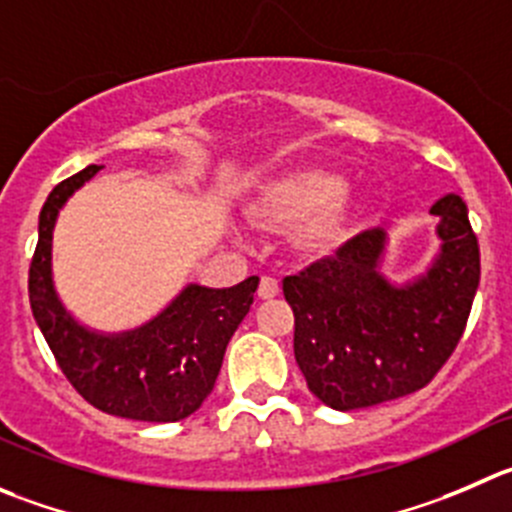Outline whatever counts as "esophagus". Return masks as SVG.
<instances>
[{
  "mask_svg": "<svg viewBox=\"0 0 512 512\" xmlns=\"http://www.w3.org/2000/svg\"><path fill=\"white\" fill-rule=\"evenodd\" d=\"M279 294V281L271 276H261L259 281V299H274Z\"/></svg>",
  "mask_w": 512,
  "mask_h": 512,
  "instance_id": "1",
  "label": "esophagus"
}]
</instances>
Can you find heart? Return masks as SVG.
I'll return each instance as SVG.
<instances>
[{
  "instance_id": "heart-1",
  "label": "heart",
  "mask_w": 512,
  "mask_h": 512,
  "mask_svg": "<svg viewBox=\"0 0 512 512\" xmlns=\"http://www.w3.org/2000/svg\"><path fill=\"white\" fill-rule=\"evenodd\" d=\"M344 178L324 170H291L266 180L251 211L261 223H299V238L309 248H329L342 238Z\"/></svg>"
}]
</instances>
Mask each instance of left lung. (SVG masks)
<instances>
[{"label":"left lung","mask_w":512,"mask_h":512,"mask_svg":"<svg viewBox=\"0 0 512 512\" xmlns=\"http://www.w3.org/2000/svg\"><path fill=\"white\" fill-rule=\"evenodd\" d=\"M430 213L440 216V251L405 284L382 274L384 228L359 233L334 256L284 279L296 364L309 392L332 410H364L417 392L465 332L480 284L478 238L457 193L442 196Z\"/></svg>","instance_id":"1"}]
</instances>
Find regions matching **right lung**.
I'll return each mask as SVG.
<instances>
[{
  "label": "right lung",
  "mask_w": 512,
  "mask_h": 512,
  "mask_svg": "<svg viewBox=\"0 0 512 512\" xmlns=\"http://www.w3.org/2000/svg\"><path fill=\"white\" fill-rule=\"evenodd\" d=\"M87 165L47 196L29 266V304L62 374L97 410L138 422H178L211 394L233 332L253 304L259 276L231 289L188 284L158 316L120 334L82 326L52 279V231L62 206L95 178Z\"/></svg>",
  "instance_id": "obj_1"
}]
</instances>
